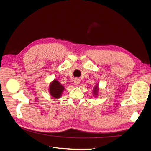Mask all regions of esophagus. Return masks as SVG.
Wrapping results in <instances>:
<instances>
[{"label":"esophagus","mask_w":151,"mask_h":151,"mask_svg":"<svg viewBox=\"0 0 151 151\" xmlns=\"http://www.w3.org/2000/svg\"><path fill=\"white\" fill-rule=\"evenodd\" d=\"M74 83L75 85H76V86H78V85L80 83V80L78 78H76L74 79Z\"/></svg>","instance_id":"obj_1"}]
</instances>
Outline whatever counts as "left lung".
<instances>
[{
    "label": "left lung",
    "instance_id": "1",
    "mask_svg": "<svg viewBox=\"0 0 151 151\" xmlns=\"http://www.w3.org/2000/svg\"><path fill=\"white\" fill-rule=\"evenodd\" d=\"M92 91H93V96H94L95 98L97 97V96H98V94H99V87H98V83L96 84V86H94V87L93 88V90H92Z\"/></svg>",
    "mask_w": 151,
    "mask_h": 151
}]
</instances>
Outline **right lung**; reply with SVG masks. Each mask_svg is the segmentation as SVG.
Here are the masks:
<instances>
[{
    "instance_id": "obj_1",
    "label": "right lung",
    "mask_w": 151,
    "mask_h": 151,
    "mask_svg": "<svg viewBox=\"0 0 151 151\" xmlns=\"http://www.w3.org/2000/svg\"><path fill=\"white\" fill-rule=\"evenodd\" d=\"M64 89V86H63L58 80H53L50 83L48 88L50 94L52 96V98L55 99L60 98Z\"/></svg>"
}]
</instances>
